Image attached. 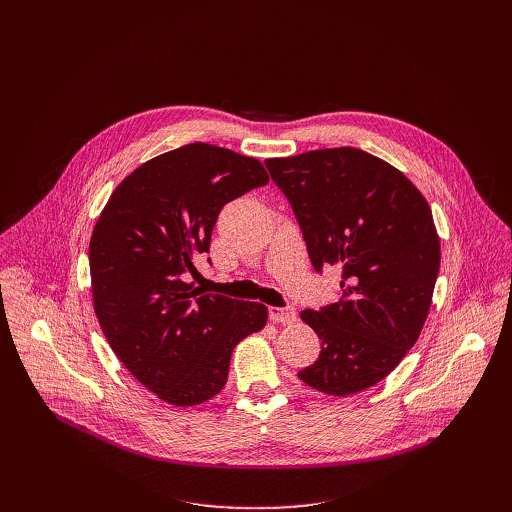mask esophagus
<instances>
[{"mask_svg": "<svg viewBox=\"0 0 512 512\" xmlns=\"http://www.w3.org/2000/svg\"><path fill=\"white\" fill-rule=\"evenodd\" d=\"M269 320L275 324H291L296 320V310L287 306V308H269Z\"/></svg>", "mask_w": 512, "mask_h": 512, "instance_id": "obj_1", "label": "esophagus"}]
</instances>
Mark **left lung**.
Segmentation results:
<instances>
[{"mask_svg": "<svg viewBox=\"0 0 512 512\" xmlns=\"http://www.w3.org/2000/svg\"><path fill=\"white\" fill-rule=\"evenodd\" d=\"M265 166L294 208L314 269H342V300L300 314L322 350L298 377L334 397L369 389L397 367L425 324L440 271L431 208L403 172L356 148Z\"/></svg>", "mask_w": 512, "mask_h": 512, "instance_id": "obj_1", "label": "left lung"}]
</instances>
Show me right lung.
Here are the masks:
<instances>
[{"label":"right lung","instance_id":"obj_1","mask_svg":"<svg viewBox=\"0 0 512 512\" xmlns=\"http://www.w3.org/2000/svg\"><path fill=\"white\" fill-rule=\"evenodd\" d=\"M267 182L259 160L196 141L135 168L97 218L89 263L101 330L123 367L170 405L221 393L235 346L267 324L263 304L188 281L221 208Z\"/></svg>","mask_w":512,"mask_h":512}]
</instances>
